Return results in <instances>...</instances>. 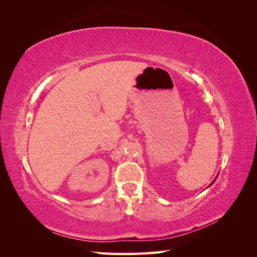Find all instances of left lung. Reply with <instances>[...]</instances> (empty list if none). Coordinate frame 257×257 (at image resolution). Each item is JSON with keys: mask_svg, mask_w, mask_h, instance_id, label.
Masks as SVG:
<instances>
[{"mask_svg": "<svg viewBox=\"0 0 257 257\" xmlns=\"http://www.w3.org/2000/svg\"><path fill=\"white\" fill-rule=\"evenodd\" d=\"M217 176H219V175H217ZM216 178H217V177H216ZM216 178H215V179H214V180H213V181H212V183H211V184H210V185H212V184H213V182H214V181H215V180H216ZM210 185H209V186H210Z\"/></svg>", "mask_w": 257, "mask_h": 257, "instance_id": "8db88e82", "label": "left lung"}]
</instances>
